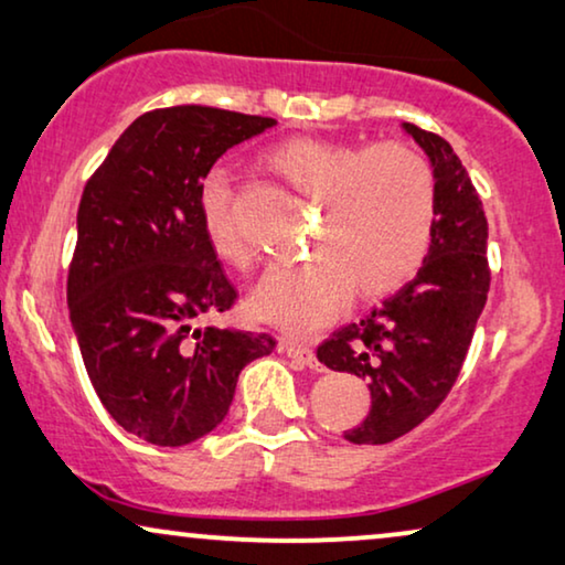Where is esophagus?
<instances>
[{
	"mask_svg": "<svg viewBox=\"0 0 565 565\" xmlns=\"http://www.w3.org/2000/svg\"><path fill=\"white\" fill-rule=\"evenodd\" d=\"M281 353L286 355V359H291L294 363L307 365V369H315V371L320 369V363H317L312 348L305 345V343H294V340H284Z\"/></svg>",
	"mask_w": 565,
	"mask_h": 565,
	"instance_id": "obj_1",
	"label": "esophagus"
}]
</instances>
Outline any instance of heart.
<instances>
[{
  "label": "heart",
  "instance_id": "obj_1",
  "mask_svg": "<svg viewBox=\"0 0 565 565\" xmlns=\"http://www.w3.org/2000/svg\"><path fill=\"white\" fill-rule=\"evenodd\" d=\"M286 184L317 202L312 256L279 266L256 294V309L291 332H309L345 307L351 289L381 297L407 284L430 250L438 186L433 166L404 142L373 148L291 138L268 153ZM233 189L212 171L200 192L206 241L227 264L248 268L250 245L233 222Z\"/></svg>",
  "mask_w": 565,
  "mask_h": 565
}]
</instances>
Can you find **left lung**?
I'll use <instances>...</instances> for the list:
<instances>
[{
	"instance_id": "1",
	"label": "left lung",
	"mask_w": 565,
	"mask_h": 565,
	"mask_svg": "<svg viewBox=\"0 0 565 565\" xmlns=\"http://www.w3.org/2000/svg\"><path fill=\"white\" fill-rule=\"evenodd\" d=\"M433 163L438 212L415 279L359 322L332 332L317 359L369 381L371 412L345 430L355 445L392 443L440 407L466 361L489 294L487 214L450 142L404 122Z\"/></svg>"
}]
</instances>
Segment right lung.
Here are the masks:
<instances>
[{
    "label": "right lung",
    "mask_w": 565,
    "mask_h": 565,
    "mask_svg": "<svg viewBox=\"0 0 565 565\" xmlns=\"http://www.w3.org/2000/svg\"><path fill=\"white\" fill-rule=\"evenodd\" d=\"M276 120L181 105L140 115L86 181L68 315L92 386L127 433L179 448L225 419L268 332L194 328L237 289L206 241L200 192L214 161Z\"/></svg>",
    "instance_id": "obj_1"
}]
</instances>
